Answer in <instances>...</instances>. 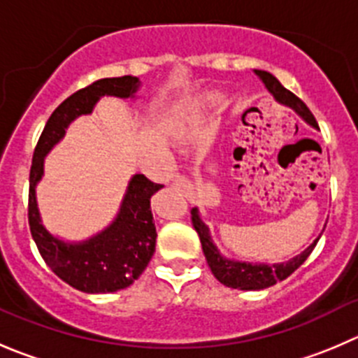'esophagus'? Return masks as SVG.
<instances>
[{
    "label": "esophagus",
    "mask_w": 358,
    "mask_h": 358,
    "mask_svg": "<svg viewBox=\"0 0 358 358\" xmlns=\"http://www.w3.org/2000/svg\"><path fill=\"white\" fill-rule=\"evenodd\" d=\"M173 185L181 189H193V182L185 176H176V179H173Z\"/></svg>",
    "instance_id": "1"
}]
</instances>
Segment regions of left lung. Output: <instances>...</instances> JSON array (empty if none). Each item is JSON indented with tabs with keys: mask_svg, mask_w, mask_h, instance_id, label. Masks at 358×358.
I'll return each mask as SVG.
<instances>
[{
	"mask_svg": "<svg viewBox=\"0 0 358 358\" xmlns=\"http://www.w3.org/2000/svg\"><path fill=\"white\" fill-rule=\"evenodd\" d=\"M258 79L264 83V86L267 87L268 93L272 94L278 103L285 105V107H290L299 117L304 122H308L313 128H318V122H316L315 115L311 114L308 107H306L304 101L301 98L295 96L294 93L287 90V87L281 86L274 75L268 73L264 70H253ZM192 221L193 227H195L196 234L200 237V243H202V251L206 255V260L209 264L210 272L214 274V278L223 283L228 288H237V290H264V288L272 287L278 281H283L287 279L292 272L297 271L302 264L306 262V258L311 255V251L315 250L316 243L322 237L320 234L304 251H301L299 255H295L294 258L287 262H279V264H265V262H243V260H234V258L224 257L220 251V248L214 244L213 236H210V228L203 223L202 214H200L199 207H193L192 209ZM325 230V227H323Z\"/></svg>",
	"mask_w": 358,
	"mask_h": 358,
	"instance_id": "8db88e82",
	"label": "left lung"
}]
</instances>
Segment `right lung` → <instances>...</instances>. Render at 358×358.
<instances>
[{"instance_id": "1", "label": "right lung", "mask_w": 358, "mask_h": 358, "mask_svg": "<svg viewBox=\"0 0 358 358\" xmlns=\"http://www.w3.org/2000/svg\"><path fill=\"white\" fill-rule=\"evenodd\" d=\"M141 87L138 77L124 75L96 80L73 93L52 112L33 155L28 209L33 241L50 271L84 294H112L128 288L141 278L156 248L151 196L163 185L151 182L144 173L131 176L114 220L83 241L61 239L47 230L38 209L36 186L43 179L47 155L63 141L75 119L93 114L103 96L135 100Z\"/></svg>"}]
</instances>
